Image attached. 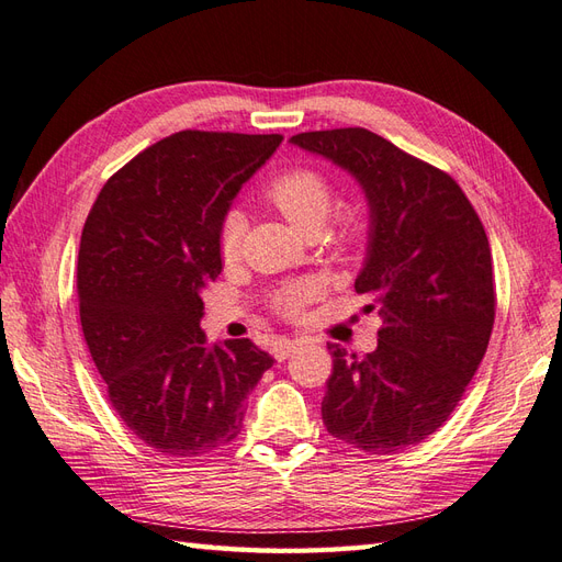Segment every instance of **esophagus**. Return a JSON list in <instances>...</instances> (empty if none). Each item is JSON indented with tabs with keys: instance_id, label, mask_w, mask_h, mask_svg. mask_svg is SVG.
<instances>
[{
	"instance_id": "1",
	"label": "esophagus",
	"mask_w": 562,
	"mask_h": 562,
	"mask_svg": "<svg viewBox=\"0 0 562 562\" xmlns=\"http://www.w3.org/2000/svg\"><path fill=\"white\" fill-rule=\"evenodd\" d=\"M301 347V341H296V339H280L276 347H272V356H276V361H286V358H290L296 349Z\"/></svg>"
}]
</instances>
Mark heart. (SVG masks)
I'll return each mask as SVG.
<instances>
[{"label": "heart", "instance_id": "obj_1", "mask_svg": "<svg viewBox=\"0 0 562 562\" xmlns=\"http://www.w3.org/2000/svg\"><path fill=\"white\" fill-rule=\"evenodd\" d=\"M263 199L276 206L301 235L318 233L335 206V184L327 172L315 166H292L282 170L263 187ZM247 218L229 209L218 227V254L225 263L237 261ZM370 235V218L363 206H344L337 211L329 237L341 249H356ZM315 296V282L290 280L270 294V306L282 318L296 321Z\"/></svg>", "mask_w": 562, "mask_h": 562}]
</instances>
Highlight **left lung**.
<instances>
[{"instance_id":"1","label":"left lung","mask_w":562,"mask_h":562,"mask_svg":"<svg viewBox=\"0 0 562 562\" xmlns=\"http://www.w3.org/2000/svg\"><path fill=\"white\" fill-rule=\"evenodd\" d=\"M294 144L333 158L363 184L368 261L356 292L382 318L378 349L327 344L333 375L323 423L368 453H398L449 420L492 337V247L460 184L366 127L299 133Z\"/></svg>"}]
</instances>
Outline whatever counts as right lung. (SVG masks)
Listing matches in <instances>:
<instances>
[{
  "label": "right lung",
  "mask_w": 562,
  "mask_h": 562,
  "mask_svg": "<svg viewBox=\"0 0 562 562\" xmlns=\"http://www.w3.org/2000/svg\"><path fill=\"white\" fill-rule=\"evenodd\" d=\"M282 135L182 131L106 180L82 227L78 304L113 411L151 449L199 458L233 441L272 366L249 339L209 347L199 292L221 276L218 227Z\"/></svg>",
  "instance_id": "1"
}]
</instances>
